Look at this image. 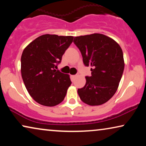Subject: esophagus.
Segmentation results:
<instances>
[{
  "label": "esophagus",
  "mask_w": 146,
  "mask_h": 146,
  "mask_svg": "<svg viewBox=\"0 0 146 146\" xmlns=\"http://www.w3.org/2000/svg\"><path fill=\"white\" fill-rule=\"evenodd\" d=\"M76 76H77V75H72V76H71V77H72V79L74 80Z\"/></svg>",
  "instance_id": "obj_1"
}]
</instances>
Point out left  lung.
Instances as JSON below:
<instances>
[{"mask_svg": "<svg viewBox=\"0 0 146 146\" xmlns=\"http://www.w3.org/2000/svg\"><path fill=\"white\" fill-rule=\"evenodd\" d=\"M74 43L91 66L84 86L78 89L81 100L90 106L104 104L114 95L124 69L122 50L116 42L102 34L74 37Z\"/></svg>", "mask_w": 146, "mask_h": 146, "instance_id": "8db88e82", "label": "left lung"}]
</instances>
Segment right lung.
Here are the masks:
<instances>
[{
	"instance_id": "right-lung-1",
	"label": "right lung",
	"mask_w": 146,
	"mask_h": 146,
	"mask_svg": "<svg viewBox=\"0 0 146 146\" xmlns=\"http://www.w3.org/2000/svg\"><path fill=\"white\" fill-rule=\"evenodd\" d=\"M73 36L44 35L25 48L21 56V74L26 88L40 104L54 106L64 100L72 82L56 70Z\"/></svg>"
}]
</instances>
